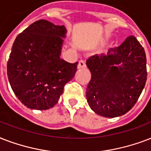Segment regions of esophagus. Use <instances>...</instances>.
Masks as SVG:
<instances>
[{
  "label": "esophagus",
  "mask_w": 151,
  "mask_h": 151,
  "mask_svg": "<svg viewBox=\"0 0 151 151\" xmlns=\"http://www.w3.org/2000/svg\"><path fill=\"white\" fill-rule=\"evenodd\" d=\"M86 68V62L84 60H79L78 64V69H82Z\"/></svg>",
  "instance_id": "obj_1"
}]
</instances>
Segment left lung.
<instances>
[{"mask_svg": "<svg viewBox=\"0 0 151 151\" xmlns=\"http://www.w3.org/2000/svg\"><path fill=\"white\" fill-rule=\"evenodd\" d=\"M91 79L86 96L91 109L105 117L128 113L139 98L147 81L144 49L131 35L106 54L94 55L86 60Z\"/></svg>", "mask_w": 151, "mask_h": 151, "instance_id": "obj_1", "label": "left lung"}]
</instances>
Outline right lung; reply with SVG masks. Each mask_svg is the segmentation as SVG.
Masks as SVG:
<instances>
[{"mask_svg":"<svg viewBox=\"0 0 151 151\" xmlns=\"http://www.w3.org/2000/svg\"><path fill=\"white\" fill-rule=\"evenodd\" d=\"M67 30L40 19L16 37L7 65L14 94L27 108L45 110L57 103L64 86L74 77L78 62L60 58Z\"/></svg>","mask_w":151,"mask_h":151,"instance_id":"right-lung-1","label":"right lung"}]
</instances>
